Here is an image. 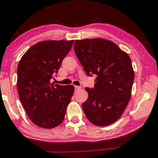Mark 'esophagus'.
<instances>
[{"mask_svg": "<svg viewBox=\"0 0 158 158\" xmlns=\"http://www.w3.org/2000/svg\"><path fill=\"white\" fill-rule=\"evenodd\" d=\"M74 88H75V91H78L81 89V86H74Z\"/></svg>", "mask_w": 158, "mask_h": 158, "instance_id": "esophagus-1", "label": "esophagus"}]
</instances>
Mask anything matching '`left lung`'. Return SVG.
<instances>
[{
  "label": "left lung",
  "instance_id": "8db88e82",
  "mask_svg": "<svg viewBox=\"0 0 158 158\" xmlns=\"http://www.w3.org/2000/svg\"><path fill=\"white\" fill-rule=\"evenodd\" d=\"M74 52L88 76L97 75L94 88H86L82 104L86 118L96 126L118 120L129 103L135 73L132 61L114 42L104 39L77 40Z\"/></svg>",
  "mask_w": 158,
  "mask_h": 158
}]
</instances>
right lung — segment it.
Here are the masks:
<instances>
[{"instance_id":"right-lung-1","label":"right lung","mask_w":158,"mask_h":158,"mask_svg":"<svg viewBox=\"0 0 158 158\" xmlns=\"http://www.w3.org/2000/svg\"><path fill=\"white\" fill-rule=\"evenodd\" d=\"M74 41L38 42L24 54L18 65L20 100L31 120L39 127H56L65 117L74 86L51 84L50 80L58 72Z\"/></svg>"}]
</instances>
